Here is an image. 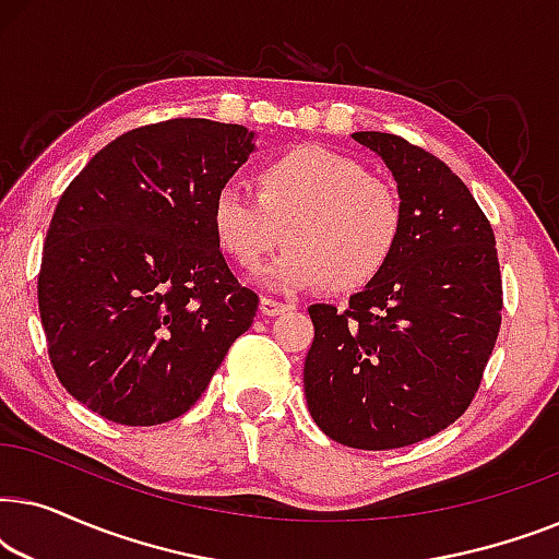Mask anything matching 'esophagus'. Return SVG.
I'll use <instances>...</instances> for the list:
<instances>
[{
	"label": "esophagus",
	"mask_w": 559,
	"mask_h": 559,
	"mask_svg": "<svg viewBox=\"0 0 559 559\" xmlns=\"http://www.w3.org/2000/svg\"><path fill=\"white\" fill-rule=\"evenodd\" d=\"M259 308H262L264 316H280V312L293 310V305L282 302V300H274V297H262V302H259Z\"/></svg>",
	"instance_id": "esophagus-1"
}]
</instances>
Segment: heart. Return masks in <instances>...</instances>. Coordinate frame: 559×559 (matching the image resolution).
Instances as JSON below:
<instances>
[{"instance_id": "b5f03b06", "label": "heart", "mask_w": 559, "mask_h": 559, "mask_svg": "<svg viewBox=\"0 0 559 559\" xmlns=\"http://www.w3.org/2000/svg\"><path fill=\"white\" fill-rule=\"evenodd\" d=\"M254 190L221 186L211 228L221 251L249 272L282 247L287 231L289 249L264 272L280 289L358 293L402 247L407 209L400 190L335 150L297 144L264 159Z\"/></svg>"}]
</instances>
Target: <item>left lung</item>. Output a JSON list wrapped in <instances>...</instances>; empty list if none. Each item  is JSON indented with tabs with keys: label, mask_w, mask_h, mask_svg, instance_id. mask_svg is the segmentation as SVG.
I'll use <instances>...</instances> for the list:
<instances>
[{
	"label": "left lung",
	"mask_w": 559,
	"mask_h": 559,
	"mask_svg": "<svg viewBox=\"0 0 559 559\" xmlns=\"http://www.w3.org/2000/svg\"><path fill=\"white\" fill-rule=\"evenodd\" d=\"M354 140L392 170L407 228L392 264L346 310L310 305L305 396L331 440L392 450L471 407L499 338L503 287L491 221L442 159L396 134Z\"/></svg>",
	"instance_id": "1"
}]
</instances>
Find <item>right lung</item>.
I'll list each match as a JSON object with an SVG mask.
<instances>
[{
  "mask_svg": "<svg viewBox=\"0 0 559 559\" xmlns=\"http://www.w3.org/2000/svg\"><path fill=\"white\" fill-rule=\"evenodd\" d=\"M241 124L167 119L98 150L45 236L37 305L66 392L119 425L180 417L259 297L211 228L213 195L254 150Z\"/></svg>",
  "mask_w": 559,
  "mask_h": 559,
  "instance_id": "obj_1",
  "label": "right lung"
}]
</instances>
